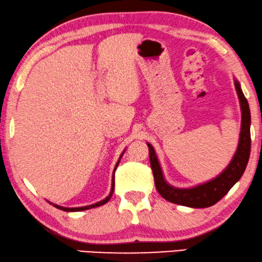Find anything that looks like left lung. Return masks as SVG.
<instances>
[{"instance_id": "1", "label": "left lung", "mask_w": 262, "mask_h": 262, "mask_svg": "<svg viewBox=\"0 0 262 262\" xmlns=\"http://www.w3.org/2000/svg\"><path fill=\"white\" fill-rule=\"evenodd\" d=\"M234 84L238 99H240L242 112L240 140H238L237 149L230 164L216 178L201 184V185L189 187V189H179V187L171 186L164 178L154 148L150 143L147 142L156 187L163 198L171 203L190 206V208H208L222 200L228 193V191L235 185V183L240 180L245 172L250 154V112L248 102L241 90L240 83L235 80Z\"/></svg>"}]
</instances>
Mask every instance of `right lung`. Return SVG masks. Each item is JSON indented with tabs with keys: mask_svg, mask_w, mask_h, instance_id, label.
<instances>
[{
	"mask_svg": "<svg viewBox=\"0 0 262 262\" xmlns=\"http://www.w3.org/2000/svg\"><path fill=\"white\" fill-rule=\"evenodd\" d=\"M123 153H124V150H123ZM122 153V154H123ZM122 154H121V157H120V159L121 158H122ZM120 159H119V161H117V164H116V166H115V168H114V173H115V171H116V168H117V166H119V164H120ZM114 176L113 174V184H112V191H110V193H109V196L106 197V198H104V200L103 201H101V202H98V203H95V204H93V205H88V206H80V208H64V206H60V205H56V204H53L54 206H56V208H58V209H60V210H64V211H83V210H88V209H93V208H96V206H101V205H103V204H105L106 202H108L110 198H112V196H113V192H114V186H115V180H114Z\"/></svg>",
	"mask_w": 262,
	"mask_h": 262,
	"instance_id": "obj_1",
	"label": "right lung"
}]
</instances>
